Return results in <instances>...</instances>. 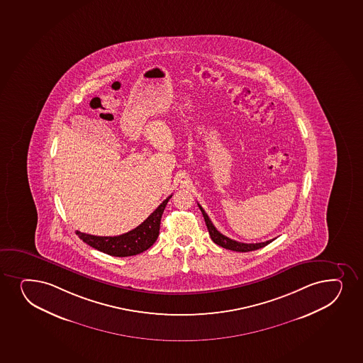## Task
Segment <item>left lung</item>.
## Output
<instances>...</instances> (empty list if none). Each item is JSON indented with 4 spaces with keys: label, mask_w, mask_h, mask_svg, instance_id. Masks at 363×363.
<instances>
[{
    "label": "left lung",
    "mask_w": 363,
    "mask_h": 363,
    "mask_svg": "<svg viewBox=\"0 0 363 363\" xmlns=\"http://www.w3.org/2000/svg\"><path fill=\"white\" fill-rule=\"evenodd\" d=\"M199 207H200L201 212L203 214L204 221H206V225H207V229H208L211 238H212L214 243H217V245L223 247V248L233 250V252H250V250L263 248V247L274 241V240H269V241L260 242V243H243V242H238L235 241V240H231V238H226L225 235L219 233L216 229V226L213 225V223L209 219L208 216H207V213L204 212V209L201 207L200 204H199Z\"/></svg>",
    "instance_id": "obj_1"
}]
</instances>
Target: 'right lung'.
<instances>
[{
    "instance_id": "obj_1",
    "label": "right lung",
    "mask_w": 363,
    "mask_h": 363,
    "mask_svg": "<svg viewBox=\"0 0 363 363\" xmlns=\"http://www.w3.org/2000/svg\"><path fill=\"white\" fill-rule=\"evenodd\" d=\"M171 197L172 195L167 197L140 225L120 236H94L79 233V230L76 233L87 245L106 255L113 257H130L139 255L144 250H149L159 238L161 218Z\"/></svg>"
}]
</instances>
